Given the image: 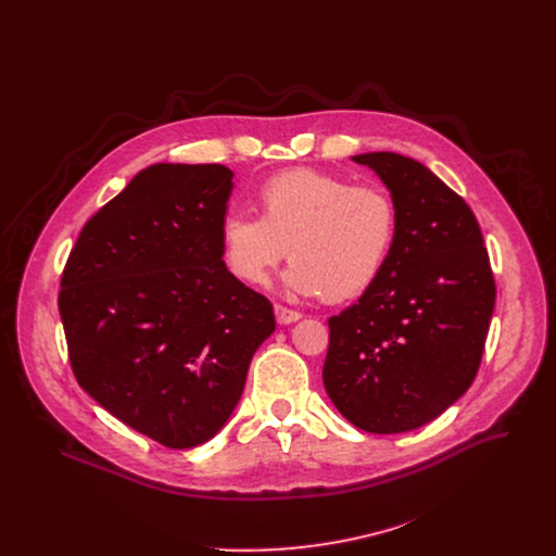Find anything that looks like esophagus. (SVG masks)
<instances>
[{"label": "esophagus", "instance_id": "obj_1", "mask_svg": "<svg viewBox=\"0 0 556 556\" xmlns=\"http://www.w3.org/2000/svg\"><path fill=\"white\" fill-rule=\"evenodd\" d=\"M275 316H277V321H279L281 326H290V324H294V321L301 319V312L290 309V307H286V305H275Z\"/></svg>", "mask_w": 556, "mask_h": 556}]
</instances>
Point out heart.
Returning <instances> with one entry per match:
<instances>
[{"label":"heart","mask_w":556,"mask_h":556,"mask_svg":"<svg viewBox=\"0 0 556 556\" xmlns=\"http://www.w3.org/2000/svg\"><path fill=\"white\" fill-rule=\"evenodd\" d=\"M260 217L228 213L219 226L222 260L230 275L262 288L290 255L283 283L294 294L341 303L369 290L384 270L399 230L391 195L374 185L292 169L257 191Z\"/></svg>","instance_id":"1"}]
</instances>
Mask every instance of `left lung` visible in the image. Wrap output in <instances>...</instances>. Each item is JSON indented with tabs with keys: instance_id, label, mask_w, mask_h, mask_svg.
<instances>
[{
	"instance_id": "8db88e82",
	"label": "left lung",
	"mask_w": 556,
	"mask_h": 556,
	"mask_svg": "<svg viewBox=\"0 0 556 556\" xmlns=\"http://www.w3.org/2000/svg\"><path fill=\"white\" fill-rule=\"evenodd\" d=\"M391 193V257L361 299L332 316L324 384L369 433H405L446 412L480 369L495 279L468 204L414 157L354 155Z\"/></svg>"
}]
</instances>
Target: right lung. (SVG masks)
<instances>
[{"instance_id":"add662e5","label":"right lung","mask_w":556,"mask_h":556,"mask_svg":"<svg viewBox=\"0 0 556 556\" xmlns=\"http://www.w3.org/2000/svg\"><path fill=\"white\" fill-rule=\"evenodd\" d=\"M230 191L224 165H151L86 222L61 275L78 384L169 448H193L224 427L275 332L270 301L222 260Z\"/></svg>"}]
</instances>
